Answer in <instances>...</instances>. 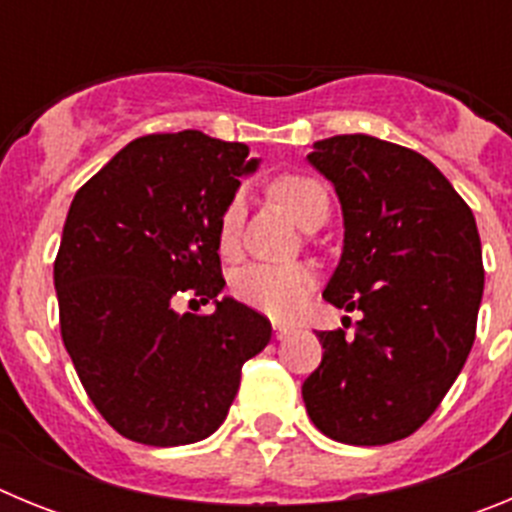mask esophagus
I'll use <instances>...</instances> for the list:
<instances>
[{"label": "esophagus", "instance_id": "obj_1", "mask_svg": "<svg viewBox=\"0 0 512 512\" xmlns=\"http://www.w3.org/2000/svg\"><path fill=\"white\" fill-rule=\"evenodd\" d=\"M289 333H292V325L274 323V338H277V341H284V338H287Z\"/></svg>", "mask_w": 512, "mask_h": 512}]
</instances>
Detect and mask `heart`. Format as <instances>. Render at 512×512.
<instances>
[{
  "label": "heart",
  "instance_id": "1",
  "mask_svg": "<svg viewBox=\"0 0 512 512\" xmlns=\"http://www.w3.org/2000/svg\"><path fill=\"white\" fill-rule=\"evenodd\" d=\"M274 194H277V200L287 207L289 215L295 217L302 228H307V223L318 212H328V192H325L323 184L310 179V176H282L274 184ZM243 212H246L243 194H235L233 200L225 205L223 215H220L217 235H220V248L225 253H233L238 248ZM230 287H233L235 300H241L243 305L253 307V310L264 312L269 318L282 320L300 310L302 302L310 295V289L315 287V274L305 264H248L235 271Z\"/></svg>",
  "mask_w": 512,
  "mask_h": 512
}]
</instances>
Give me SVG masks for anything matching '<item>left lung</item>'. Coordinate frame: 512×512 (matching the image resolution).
<instances>
[{
    "mask_svg": "<svg viewBox=\"0 0 512 512\" xmlns=\"http://www.w3.org/2000/svg\"><path fill=\"white\" fill-rule=\"evenodd\" d=\"M307 161L343 215L323 297L361 320L354 336L320 330L325 354L302 400L333 441L384 446L431 418L472 351L485 289L477 223L449 179L397 143L333 135Z\"/></svg>",
    "mask_w": 512,
    "mask_h": 512,
    "instance_id": "1",
    "label": "left lung"
}]
</instances>
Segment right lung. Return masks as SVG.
<instances>
[{
	"mask_svg": "<svg viewBox=\"0 0 512 512\" xmlns=\"http://www.w3.org/2000/svg\"><path fill=\"white\" fill-rule=\"evenodd\" d=\"M243 143L200 130L146 135L76 192L53 264L63 346L84 390L120 436L184 446L220 428L241 366L264 351L271 323L217 297L220 215L259 169ZM194 288L210 316L176 313Z\"/></svg>",
	"mask_w": 512,
	"mask_h": 512,
	"instance_id": "add662e5",
	"label": "right lung"
}]
</instances>
